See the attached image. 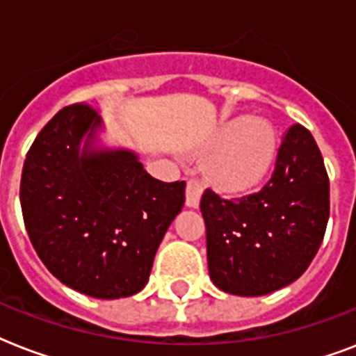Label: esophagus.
<instances>
[{
	"label": "esophagus",
	"instance_id": "34e87169",
	"mask_svg": "<svg viewBox=\"0 0 356 356\" xmlns=\"http://www.w3.org/2000/svg\"><path fill=\"white\" fill-rule=\"evenodd\" d=\"M201 194H203V186L195 179H190L188 183H186V207L197 209L200 207Z\"/></svg>",
	"mask_w": 356,
	"mask_h": 356
}]
</instances>
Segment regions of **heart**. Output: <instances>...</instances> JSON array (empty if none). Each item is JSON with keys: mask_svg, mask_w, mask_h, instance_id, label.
<instances>
[{"mask_svg": "<svg viewBox=\"0 0 356 356\" xmlns=\"http://www.w3.org/2000/svg\"><path fill=\"white\" fill-rule=\"evenodd\" d=\"M275 147V131L264 120L227 123L207 145V181L223 194L251 192L270 172Z\"/></svg>", "mask_w": 356, "mask_h": 356, "instance_id": "1", "label": "heart"}]
</instances>
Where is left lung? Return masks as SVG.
<instances>
[{
    "instance_id": "left-lung-1",
    "label": "left lung",
    "mask_w": 356,
    "mask_h": 356,
    "mask_svg": "<svg viewBox=\"0 0 356 356\" xmlns=\"http://www.w3.org/2000/svg\"><path fill=\"white\" fill-rule=\"evenodd\" d=\"M209 273L220 290L266 296L303 275L329 222V175L314 136L301 123L282 134L271 179L238 200L205 190Z\"/></svg>"
}]
</instances>
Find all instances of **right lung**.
<instances>
[{"label": "right lung", "instance_id": "obj_1", "mask_svg": "<svg viewBox=\"0 0 356 356\" xmlns=\"http://www.w3.org/2000/svg\"><path fill=\"white\" fill-rule=\"evenodd\" d=\"M97 127L86 103L58 111L27 151L19 203L33 248L58 281L118 299L145 286L186 184L151 177L131 151L88 149Z\"/></svg>", "mask_w": 356, "mask_h": 356}]
</instances>
